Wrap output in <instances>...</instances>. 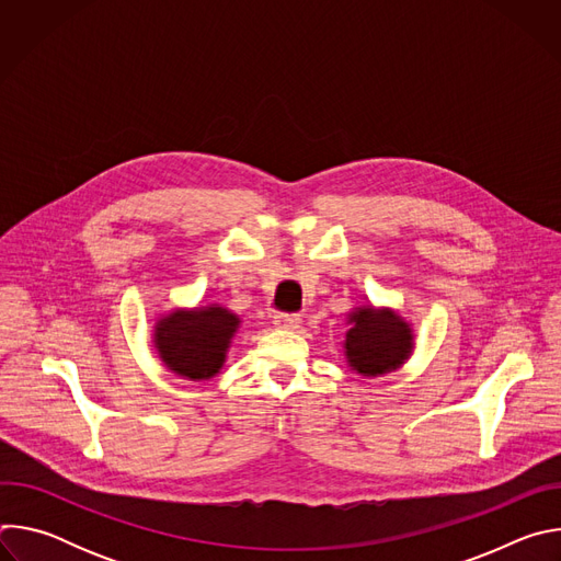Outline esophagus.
Returning a JSON list of instances; mask_svg holds the SVG:
<instances>
[{
	"mask_svg": "<svg viewBox=\"0 0 561 561\" xmlns=\"http://www.w3.org/2000/svg\"><path fill=\"white\" fill-rule=\"evenodd\" d=\"M299 324H301V317L295 312H277L275 314V327H279V329L295 331V329H299Z\"/></svg>",
	"mask_w": 561,
	"mask_h": 561,
	"instance_id": "obj_1",
	"label": "esophagus"
}]
</instances>
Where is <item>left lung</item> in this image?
<instances>
[{
  "instance_id": "8db88e82",
  "label": "left lung",
  "mask_w": 561,
  "mask_h": 561,
  "mask_svg": "<svg viewBox=\"0 0 561 561\" xmlns=\"http://www.w3.org/2000/svg\"><path fill=\"white\" fill-rule=\"evenodd\" d=\"M348 324L346 359L353 370L366 377L394 370L413 348L411 327L388 308H357L351 312Z\"/></svg>"
}]
</instances>
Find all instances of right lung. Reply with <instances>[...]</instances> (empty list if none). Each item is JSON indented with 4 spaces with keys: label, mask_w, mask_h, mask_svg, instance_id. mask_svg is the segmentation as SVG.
I'll return each instance as SVG.
<instances>
[{
    "label": "right lung",
    "mask_w": 561,
    "mask_h": 561,
    "mask_svg": "<svg viewBox=\"0 0 561 561\" xmlns=\"http://www.w3.org/2000/svg\"><path fill=\"white\" fill-rule=\"evenodd\" d=\"M239 317L213 304L197 310H175L159 319L154 346L162 362L182 377L210 379L226 359Z\"/></svg>",
    "instance_id": "add662e5"
}]
</instances>
